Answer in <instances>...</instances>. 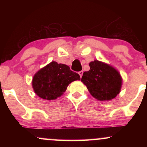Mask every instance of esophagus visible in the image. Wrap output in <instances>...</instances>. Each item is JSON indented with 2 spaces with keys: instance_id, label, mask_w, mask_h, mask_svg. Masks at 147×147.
I'll return each instance as SVG.
<instances>
[{
  "instance_id": "obj_1",
  "label": "esophagus",
  "mask_w": 147,
  "mask_h": 147,
  "mask_svg": "<svg viewBox=\"0 0 147 147\" xmlns=\"http://www.w3.org/2000/svg\"><path fill=\"white\" fill-rule=\"evenodd\" d=\"M79 76H80V77H82V75H83V71H79Z\"/></svg>"
}]
</instances>
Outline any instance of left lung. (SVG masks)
Segmentation results:
<instances>
[{
  "label": "left lung",
  "instance_id": "left-lung-1",
  "mask_svg": "<svg viewBox=\"0 0 147 147\" xmlns=\"http://www.w3.org/2000/svg\"><path fill=\"white\" fill-rule=\"evenodd\" d=\"M90 70L84 72L81 81L92 97L99 101H109L119 93L122 84L120 74L111 65L95 60L89 63Z\"/></svg>",
  "mask_w": 147,
  "mask_h": 147
}]
</instances>
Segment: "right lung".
Listing matches in <instances>:
<instances>
[{"mask_svg": "<svg viewBox=\"0 0 147 147\" xmlns=\"http://www.w3.org/2000/svg\"><path fill=\"white\" fill-rule=\"evenodd\" d=\"M80 79V76L67 65L52 61L35 74L32 88L39 97L53 100L63 95L71 82Z\"/></svg>", "mask_w": 147, "mask_h": 147, "instance_id": "add662e5", "label": "right lung"}]
</instances>
